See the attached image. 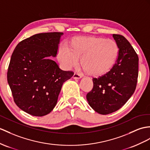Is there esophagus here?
Here are the masks:
<instances>
[{"label":"esophagus","instance_id":"1","mask_svg":"<svg viewBox=\"0 0 150 150\" xmlns=\"http://www.w3.org/2000/svg\"><path fill=\"white\" fill-rule=\"evenodd\" d=\"M72 77H73V78L75 79H79L80 78H81L82 76L79 74H77V73H74V74H73Z\"/></svg>","mask_w":150,"mask_h":150}]
</instances>
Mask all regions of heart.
Listing matches in <instances>:
<instances>
[{"label": "heart", "mask_w": 150, "mask_h": 150, "mask_svg": "<svg viewBox=\"0 0 150 150\" xmlns=\"http://www.w3.org/2000/svg\"><path fill=\"white\" fill-rule=\"evenodd\" d=\"M118 54L119 47L115 40L98 36H80L71 40L69 47H59L57 58L67 69L77 66L81 58L84 70L93 77H102L111 71Z\"/></svg>", "instance_id": "1"}]
</instances>
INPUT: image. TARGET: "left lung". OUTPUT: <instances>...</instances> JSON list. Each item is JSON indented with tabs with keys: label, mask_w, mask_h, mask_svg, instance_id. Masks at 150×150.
Here are the masks:
<instances>
[{
	"label": "left lung",
	"mask_w": 150,
	"mask_h": 150,
	"mask_svg": "<svg viewBox=\"0 0 150 150\" xmlns=\"http://www.w3.org/2000/svg\"><path fill=\"white\" fill-rule=\"evenodd\" d=\"M112 36L119 47L117 60L108 74L93 79V88L86 95L89 105L101 115L121 108L132 96L137 82V54L124 36Z\"/></svg>",
	"instance_id": "left-lung-1"
}]
</instances>
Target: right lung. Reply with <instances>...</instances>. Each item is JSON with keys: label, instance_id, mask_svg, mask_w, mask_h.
Segmentation results:
<instances>
[{"label": "right lung", "instance_id": "right-lung-1", "mask_svg": "<svg viewBox=\"0 0 150 150\" xmlns=\"http://www.w3.org/2000/svg\"><path fill=\"white\" fill-rule=\"evenodd\" d=\"M63 34H35L18 43L11 55L7 78L14 101L32 116H42L52 111L63 83L74 74L47 58L56 57Z\"/></svg>", "mask_w": 150, "mask_h": 150}]
</instances>
